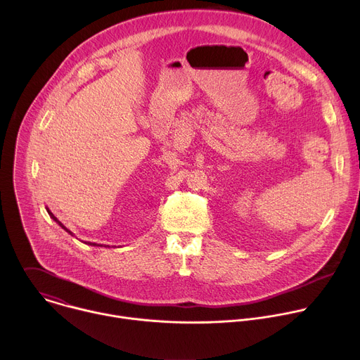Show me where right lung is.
<instances>
[{
	"instance_id": "obj_1",
	"label": "right lung",
	"mask_w": 360,
	"mask_h": 360,
	"mask_svg": "<svg viewBox=\"0 0 360 360\" xmlns=\"http://www.w3.org/2000/svg\"><path fill=\"white\" fill-rule=\"evenodd\" d=\"M46 212H48V215L51 217V219H54V221H56V222H57V224H58V225H60V226H61L64 231H67L70 235H72V236H74V233H72V232H71V231H70L67 226H64V224H61V222L57 219V217H54V214L51 212L48 208H46ZM85 243H86V242H85ZM88 245H92V246H102V245H99V243H91V242H88Z\"/></svg>"
}]
</instances>
